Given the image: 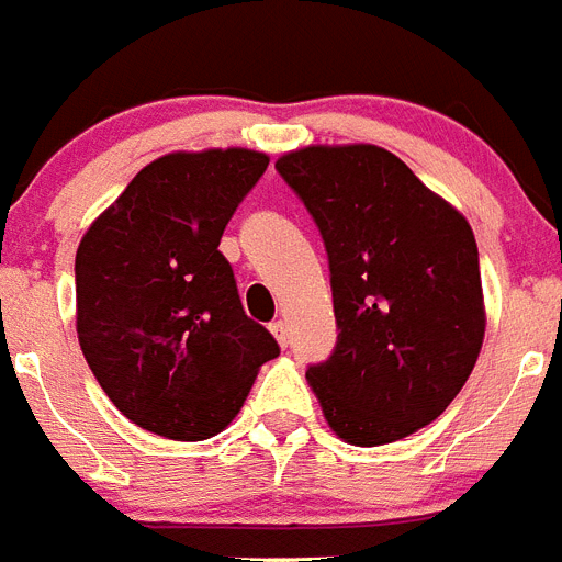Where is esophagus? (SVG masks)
<instances>
[{"mask_svg":"<svg viewBox=\"0 0 562 562\" xmlns=\"http://www.w3.org/2000/svg\"><path fill=\"white\" fill-rule=\"evenodd\" d=\"M271 334H274V339L280 341L282 348H285L288 345V325L282 319H277V322H271Z\"/></svg>","mask_w":562,"mask_h":562,"instance_id":"34e87169","label":"esophagus"}]
</instances>
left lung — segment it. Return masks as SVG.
Wrapping results in <instances>:
<instances>
[{
	"label": "left lung",
	"instance_id": "left-lung-1",
	"mask_svg": "<svg viewBox=\"0 0 562 562\" xmlns=\"http://www.w3.org/2000/svg\"><path fill=\"white\" fill-rule=\"evenodd\" d=\"M328 251L336 345L308 382L336 436L379 447L436 422L484 341L470 223L404 160L370 144L277 160Z\"/></svg>",
	"mask_w": 562,
	"mask_h": 562
}]
</instances>
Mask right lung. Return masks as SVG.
Listing matches in <instances>:
<instances>
[{
  "label": "right lung",
  "instance_id": "1",
  "mask_svg": "<svg viewBox=\"0 0 562 562\" xmlns=\"http://www.w3.org/2000/svg\"><path fill=\"white\" fill-rule=\"evenodd\" d=\"M251 149L144 166L76 251L78 341L138 427L203 441L228 427L280 345L243 311L221 237L266 172Z\"/></svg>",
  "mask_w": 562,
  "mask_h": 562
}]
</instances>
